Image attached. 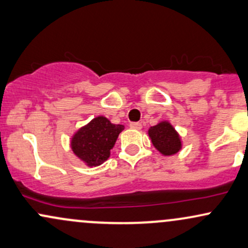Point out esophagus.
Listing matches in <instances>:
<instances>
[{"instance_id":"34e87169","label":"esophagus","mask_w":248,"mask_h":248,"mask_svg":"<svg viewBox=\"0 0 248 248\" xmlns=\"http://www.w3.org/2000/svg\"><path fill=\"white\" fill-rule=\"evenodd\" d=\"M130 127L131 129H135V130H140L142 127V125H141V123H131Z\"/></svg>"}]
</instances>
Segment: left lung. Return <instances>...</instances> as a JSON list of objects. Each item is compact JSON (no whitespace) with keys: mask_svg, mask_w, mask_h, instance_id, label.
<instances>
[{"mask_svg":"<svg viewBox=\"0 0 248 248\" xmlns=\"http://www.w3.org/2000/svg\"><path fill=\"white\" fill-rule=\"evenodd\" d=\"M147 132L153 146L162 155L170 156L181 151V136L168 121L159 122L154 126H151Z\"/></svg>","mask_w":248,"mask_h":248,"instance_id":"8db88e82","label":"left lung"}]
</instances>
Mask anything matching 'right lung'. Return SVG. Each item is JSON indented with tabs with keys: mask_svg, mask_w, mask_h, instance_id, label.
I'll list each match as a JSON object with an SVG mask.
<instances>
[{
	"mask_svg": "<svg viewBox=\"0 0 248 248\" xmlns=\"http://www.w3.org/2000/svg\"><path fill=\"white\" fill-rule=\"evenodd\" d=\"M123 130L124 125L113 124L104 116H97L72 136L73 153L88 167H97L109 158Z\"/></svg>",
	"mask_w": 248,
	"mask_h": 248,
	"instance_id": "1",
	"label": "right lung"
}]
</instances>
